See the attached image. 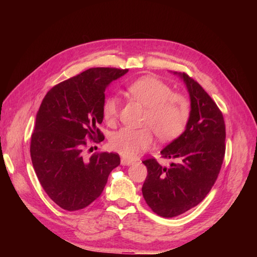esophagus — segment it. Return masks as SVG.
<instances>
[{"label":"esophagus","mask_w":257,"mask_h":257,"mask_svg":"<svg viewBox=\"0 0 257 257\" xmlns=\"http://www.w3.org/2000/svg\"><path fill=\"white\" fill-rule=\"evenodd\" d=\"M132 164H134L133 161L127 160V159H121V165H123V166H130Z\"/></svg>","instance_id":"esophagus-1"}]
</instances>
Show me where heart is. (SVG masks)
I'll list each match as a JSON object with an SVG mask.
<instances>
[{
  "label": "heart",
  "instance_id": "b5f03b06",
  "mask_svg": "<svg viewBox=\"0 0 257 257\" xmlns=\"http://www.w3.org/2000/svg\"><path fill=\"white\" fill-rule=\"evenodd\" d=\"M128 94L146 109L145 125H149L162 141H172L185 128L190 116V103L183 95L173 93L167 83L155 77L147 76L127 85ZM119 100L108 96L103 104V118L113 124L118 118ZM153 136L149 127L133 130L123 127L110 138V147L124 158L133 159L149 149Z\"/></svg>",
  "mask_w": 257,
  "mask_h": 257
}]
</instances>
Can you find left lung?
Segmentation results:
<instances>
[{
  "mask_svg": "<svg viewBox=\"0 0 257 257\" xmlns=\"http://www.w3.org/2000/svg\"><path fill=\"white\" fill-rule=\"evenodd\" d=\"M174 74L183 80L191 102L184 132L161 151L177 163L167 168L154 159L144 161V198L163 217L180 215L206 197L220 173L226 137L223 114L208 93L186 74Z\"/></svg>",
  "mask_w": 257,
  "mask_h": 257,
  "instance_id": "left-lung-1",
  "label": "left lung"
}]
</instances>
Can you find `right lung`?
Listing matches in <instances>:
<instances>
[{
	"label": "right lung",
	"instance_id": "1",
	"mask_svg": "<svg viewBox=\"0 0 257 257\" xmlns=\"http://www.w3.org/2000/svg\"><path fill=\"white\" fill-rule=\"evenodd\" d=\"M128 69L89 68L61 82L46 94L31 137V159L38 181L62 209L76 211L102 194L111 170L120 165L116 153L82 157L85 139L104 141L96 127L103 122L105 90Z\"/></svg>",
	"mask_w": 257,
	"mask_h": 257
}]
</instances>
